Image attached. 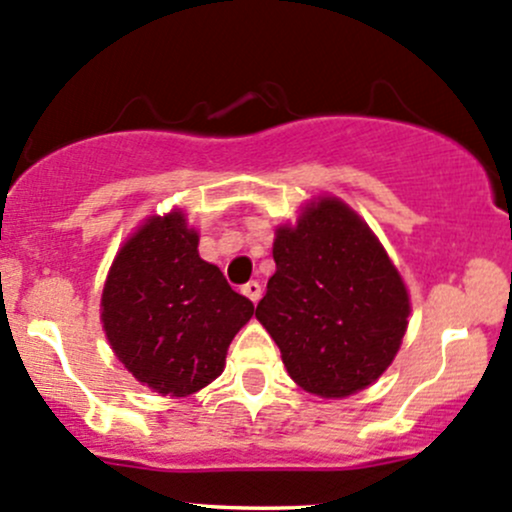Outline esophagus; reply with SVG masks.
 <instances>
[{"mask_svg":"<svg viewBox=\"0 0 512 512\" xmlns=\"http://www.w3.org/2000/svg\"><path fill=\"white\" fill-rule=\"evenodd\" d=\"M242 294H245V297L250 299L252 304H257V301H260V297H262L260 282H255V279H252V282H247L245 287H242Z\"/></svg>","mask_w":512,"mask_h":512,"instance_id":"34e87169","label":"esophagus"}]
</instances>
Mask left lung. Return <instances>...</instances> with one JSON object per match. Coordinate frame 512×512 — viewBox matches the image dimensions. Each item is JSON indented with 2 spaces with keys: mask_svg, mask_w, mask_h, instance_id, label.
I'll return each mask as SVG.
<instances>
[{
  "mask_svg": "<svg viewBox=\"0 0 512 512\" xmlns=\"http://www.w3.org/2000/svg\"><path fill=\"white\" fill-rule=\"evenodd\" d=\"M277 272L255 316L287 373L319 397H348L385 373L407 331L410 297L373 230L338 198L279 225Z\"/></svg>",
  "mask_w": 512,
  "mask_h": 512,
  "instance_id": "1",
  "label": "left lung"
}]
</instances>
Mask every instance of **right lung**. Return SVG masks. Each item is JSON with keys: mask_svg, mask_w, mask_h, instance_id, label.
<instances>
[{"mask_svg": "<svg viewBox=\"0 0 512 512\" xmlns=\"http://www.w3.org/2000/svg\"><path fill=\"white\" fill-rule=\"evenodd\" d=\"M102 328L142 385L186 397L225 368L230 341L255 314L223 272L198 255L181 211L152 215L112 262L102 289Z\"/></svg>", "mask_w": 512, "mask_h": 512, "instance_id": "add662e5", "label": "right lung"}]
</instances>
